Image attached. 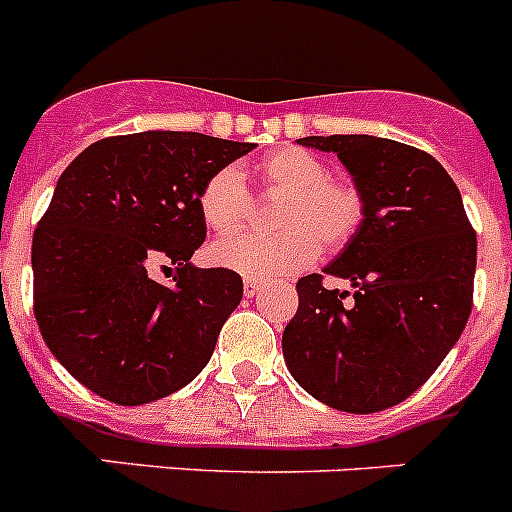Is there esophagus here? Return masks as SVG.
<instances>
[{
    "mask_svg": "<svg viewBox=\"0 0 512 512\" xmlns=\"http://www.w3.org/2000/svg\"><path fill=\"white\" fill-rule=\"evenodd\" d=\"M261 292V282H253V279H246L243 282V295L246 297H256Z\"/></svg>",
    "mask_w": 512,
    "mask_h": 512,
    "instance_id": "esophagus-1",
    "label": "esophagus"
}]
</instances>
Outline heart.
Listing matches in <instances>:
<instances>
[{
	"label": "heart",
	"instance_id": "heart-1",
	"mask_svg": "<svg viewBox=\"0 0 512 512\" xmlns=\"http://www.w3.org/2000/svg\"><path fill=\"white\" fill-rule=\"evenodd\" d=\"M259 187L279 197L271 223L274 235H225L207 248L220 269L264 282L305 269L318 259L320 246H346L364 220V200L354 184L330 179V169L315 153L277 148L256 164ZM251 210L243 174L235 166L215 171L200 192V215L215 233H230L246 223ZM321 243L318 244L317 241Z\"/></svg>",
	"mask_w": 512,
	"mask_h": 512
}]
</instances>
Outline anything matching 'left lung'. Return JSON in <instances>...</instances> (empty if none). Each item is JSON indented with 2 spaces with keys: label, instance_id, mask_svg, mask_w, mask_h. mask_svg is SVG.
<instances>
[{
  "label": "left lung",
  "instance_id": "1",
  "mask_svg": "<svg viewBox=\"0 0 512 512\" xmlns=\"http://www.w3.org/2000/svg\"><path fill=\"white\" fill-rule=\"evenodd\" d=\"M300 146L336 153L364 220L323 273L354 293L297 282L300 307L282 336L302 390L343 413H379L438 369L472 312L477 235L454 179L431 153L374 135H310Z\"/></svg>",
  "mask_w": 512,
  "mask_h": 512
}]
</instances>
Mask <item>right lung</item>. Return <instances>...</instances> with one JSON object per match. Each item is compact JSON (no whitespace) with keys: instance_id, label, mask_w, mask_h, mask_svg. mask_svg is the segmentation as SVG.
<instances>
[{"instance_id":"add662e5","label":"right lung","mask_w":512,"mask_h":512,"mask_svg":"<svg viewBox=\"0 0 512 512\" xmlns=\"http://www.w3.org/2000/svg\"><path fill=\"white\" fill-rule=\"evenodd\" d=\"M253 143L146 130L92 143L63 171L33 235L35 320L51 354L117 405L182 390L243 297L235 271L200 269V192ZM177 269L174 285L152 279Z\"/></svg>"}]
</instances>
